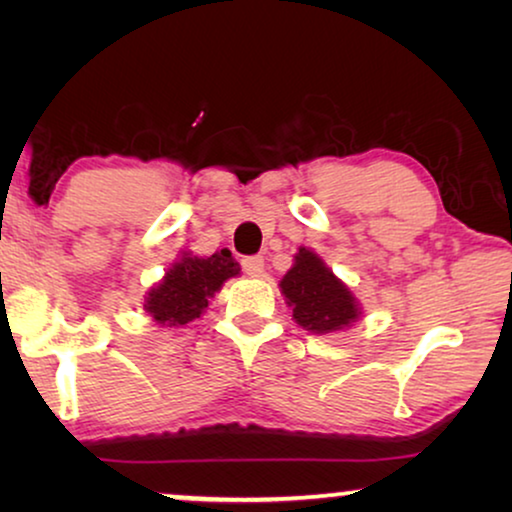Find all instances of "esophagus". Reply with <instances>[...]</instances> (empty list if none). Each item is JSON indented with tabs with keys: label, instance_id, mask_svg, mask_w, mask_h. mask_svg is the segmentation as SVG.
<instances>
[{
	"label": "esophagus",
	"instance_id": "esophagus-1",
	"mask_svg": "<svg viewBox=\"0 0 512 512\" xmlns=\"http://www.w3.org/2000/svg\"><path fill=\"white\" fill-rule=\"evenodd\" d=\"M242 268L247 272L249 277H261L263 270H265V261L263 256H249V258H242Z\"/></svg>",
	"mask_w": 512,
	"mask_h": 512
}]
</instances>
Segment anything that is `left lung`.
<instances>
[{
	"mask_svg": "<svg viewBox=\"0 0 512 512\" xmlns=\"http://www.w3.org/2000/svg\"><path fill=\"white\" fill-rule=\"evenodd\" d=\"M279 291L293 310V321L310 333L347 331L363 317L359 298L310 247H300L293 256Z\"/></svg>",
	"mask_w": 512,
	"mask_h": 512,
	"instance_id": "left-lung-1",
	"label": "left lung"
}]
</instances>
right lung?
<instances>
[{"instance_id": "add662e5", "label": "right lung", "mask_w": 512, "mask_h": 512, "mask_svg": "<svg viewBox=\"0 0 512 512\" xmlns=\"http://www.w3.org/2000/svg\"><path fill=\"white\" fill-rule=\"evenodd\" d=\"M240 270V263L228 249L214 251L212 256L181 251L160 282L146 291L144 312L153 324L184 328L205 314L209 298H214L230 277H240Z\"/></svg>"}]
</instances>
